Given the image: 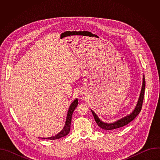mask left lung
<instances>
[{
	"label": "left lung",
	"instance_id": "obj_1",
	"mask_svg": "<svg viewBox=\"0 0 160 160\" xmlns=\"http://www.w3.org/2000/svg\"><path fill=\"white\" fill-rule=\"evenodd\" d=\"M145 85H146L145 78H144V75H143L141 91L138 101V102H137V104L135 106V108H134L133 111L130 114H129V115L125 116V117H123L120 120H118L117 121H115V122L109 123L103 122L102 121H101L99 119V118L96 115V112L94 111H92V109H90L91 111H92V115H93L94 119H95L97 124L98 125V126L104 130H114V129H117V128H119L122 127H124L126 125L128 124L130 122H131L137 116L139 115V112L141 111L144 96Z\"/></svg>",
	"mask_w": 160,
	"mask_h": 160
}]
</instances>
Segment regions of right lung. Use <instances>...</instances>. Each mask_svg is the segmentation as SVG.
<instances>
[{"instance_id":"right-lung-1","label":"right lung","mask_w":160,"mask_h":160,"mask_svg":"<svg viewBox=\"0 0 160 160\" xmlns=\"http://www.w3.org/2000/svg\"><path fill=\"white\" fill-rule=\"evenodd\" d=\"M78 101L77 99H75L72 102V103L71 104V105L69 107V109H68V111L67 117H66L64 127V128L62 129V130L60 132H59L58 134H56V135H55L54 136L50 137V138H42V139H50V140H56V139H60L61 138H63V137L66 136V135H68V133H69V132L70 131L72 117L73 112L74 110L75 109V108H77V106H78Z\"/></svg>"}]
</instances>
